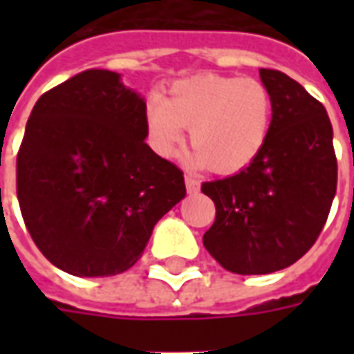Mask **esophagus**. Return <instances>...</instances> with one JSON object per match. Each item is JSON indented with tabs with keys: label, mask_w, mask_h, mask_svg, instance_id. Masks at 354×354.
I'll list each match as a JSON object with an SVG mask.
<instances>
[{
	"label": "esophagus",
	"mask_w": 354,
	"mask_h": 354,
	"mask_svg": "<svg viewBox=\"0 0 354 354\" xmlns=\"http://www.w3.org/2000/svg\"><path fill=\"white\" fill-rule=\"evenodd\" d=\"M184 180H185V189H187V193H197V192H199L201 184H199V180H197V178H193V176H189V174H187Z\"/></svg>",
	"instance_id": "obj_1"
}]
</instances>
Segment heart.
Listing matches in <instances>:
<instances>
[{"label":"heart","mask_w":354,"mask_h":354,"mask_svg":"<svg viewBox=\"0 0 354 354\" xmlns=\"http://www.w3.org/2000/svg\"><path fill=\"white\" fill-rule=\"evenodd\" d=\"M273 117V96L261 81L201 73L176 81L167 98L147 100V140L155 153L172 159L189 129V165L235 174L260 157Z\"/></svg>","instance_id":"heart-1"}]
</instances>
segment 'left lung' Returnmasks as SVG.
Here are the masks:
<instances>
[{
  "label": "left lung",
  "instance_id": "left-lung-1",
  "mask_svg": "<svg viewBox=\"0 0 354 354\" xmlns=\"http://www.w3.org/2000/svg\"><path fill=\"white\" fill-rule=\"evenodd\" d=\"M274 102L271 136L235 176L205 182L216 205L203 245L223 269L267 274L292 266L319 239L337 185L334 131L324 106L279 70H260Z\"/></svg>",
  "mask_w": 354,
  "mask_h": 354
}]
</instances>
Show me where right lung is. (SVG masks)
<instances>
[{"mask_svg": "<svg viewBox=\"0 0 354 354\" xmlns=\"http://www.w3.org/2000/svg\"><path fill=\"white\" fill-rule=\"evenodd\" d=\"M146 136V102L109 70L77 73L35 102L17 155V197L53 266L75 277L123 273L184 199V172Z\"/></svg>", "mask_w": 354, "mask_h": 354, "instance_id": "add662e5", "label": "right lung"}]
</instances>
